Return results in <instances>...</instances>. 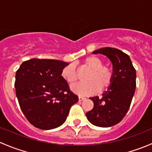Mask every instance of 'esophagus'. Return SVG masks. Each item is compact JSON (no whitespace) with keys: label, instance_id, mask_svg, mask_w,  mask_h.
Instances as JSON below:
<instances>
[{"label":"esophagus","instance_id":"obj_1","mask_svg":"<svg viewBox=\"0 0 152 152\" xmlns=\"http://www.w3.org/2000/svg\"><path fill=\"white\" fill-rule=\"evenodd\" d=\"M85 97H82V96H79V102H82V101L85 100Z\"/></svg>","mask_w":152,"mask_h":152}]
</instances>
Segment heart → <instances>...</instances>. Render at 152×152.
<instances>
[{"label":"heart","mask_w":152,"mask_h":152,"mask_svg":"<svg viewBox=\"0 0 152 152\" xmlns=\"http://www.w3.org/2000/svg\"><path fill=\"white\" fill-rule=\"evenodd\" d=\"M104 65V61L96 56H88L84 60L83 66L90 70L85 77L86 82L73 85L71 90L79 96H90L99 90L104 91L111 85L113 80V70L110 67ZM62 77L67 83L74 84L79 78V74L75 64L66 65L61 72Z\"/></svg>","instance_id":"heart-1"}]
</instances>
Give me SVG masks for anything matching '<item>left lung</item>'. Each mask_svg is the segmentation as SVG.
<instances>
[{
    "instance_id": "8db88e82",
    "label": "left lung",
    "mask_w": 152,
    "mask_h": 152,
    "mask_svg": "<svg viewBox=\"0 0 152 152\" xmlns=\"http://www.w3.org/2000/svg\"><path fill=\"white\" fill-rule=\"evenodd\" d=\"M102 53L113 63V80L102 96L90 98L93 110L86 113L87 120L93 125L110 127L118 124L129 109L136 87V70L129 56L114 48H102L93 52Z\"/></svg>"
}]
</instances>
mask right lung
Listing matches in <instances>:
<instances>
[{"label":"right lung","mask_w":152,"mask_h":152,"mask_svg":"<svg viewBox=\"0 0 152 152\" xmlns=\"http://www.w3.org/2000/svg\"><path fill=\"white\" fill-rule=\"evenodd\" d=\"M67 62L31 59L21 64L15 87L20 107L34 126L49 130L66 121L71 106L79 98L70 91L61 72Z\"/></svg>","instance_id":"obj_1"}]
</instances>
